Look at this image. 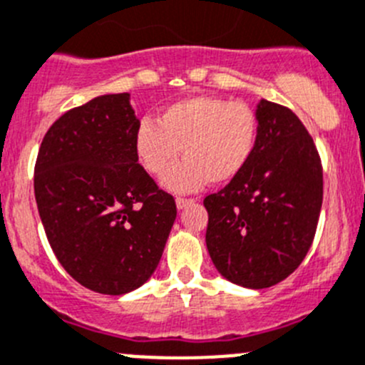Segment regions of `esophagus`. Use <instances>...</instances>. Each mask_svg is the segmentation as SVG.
<instances>
[{
    "label": "esophagus",
    "mask_w": 365,
    "mask_h": 365,
    "mask_svg": "<svg viewBox=\"0 0 365 365\" xmlns=\"http://www.w3.org/2000/svg\"><path fill=\"white\" fill-rule=\"evenodd\" d=\"M190 203H194L192 197H176V207L178 208H185Z\"/></svg>",
    "instance_id": "34e87169"
}]
</instances>
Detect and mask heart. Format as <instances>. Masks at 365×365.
<instances>
[{"label": "heart", "instance_id": "1", "mask_svg": "<svg viewBox=\"0 0 365 365\" xmlns=\"http://www.w3.org/2000/svg\"><path fill=\"white\" fill-rule=\"evenodd\" d=\"M257 143L258 118L250 105L205 94L168 105L158 121L144 118L133 135L137 160L153 176L164 175L184 148L186 158L164 176V185L175 192L235 180Z\"/></svg>", "mask_w": 365, "mask_h": 365}]
</instances>
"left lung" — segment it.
<instances>
[{
  "label": "left lung",
  "mask_w": 365,
  "mask_h": 365,
  "mask_svg": "<svg viewBox=\"0 0 365 365\" xmlns=\"http://www.w3.org/2000/svg\"><path fill=\"white\" fill-rule=\"evenodd\" d=\"M258 143L250 164L205 197L207 250L226 280L250 289L277 285L312 246L323 205L317 148L291 108L260 100Z\"/></svg>",
  "instance_id": "8db88e82"
}]
</instances>
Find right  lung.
Instances as JSON below:
<instances>
[{
    "label": "right lung",
    "instance_id": "add662e5",
    "mask_svg": "<svg viewBox=\"0 0 365 365\" xmlns=\"http://www.w3.org/2000/svg\"><path fill=\"white\" fill-rule=\"evenodd\" d=\"M130 94H105L60 115L38 148L34 189L53 253L100 294L140 287L164 253L175 197L158 189L133 150Z\"/></svg>",
    "mask_w": 365,
    "mask_h": 365
}]
</instances>
